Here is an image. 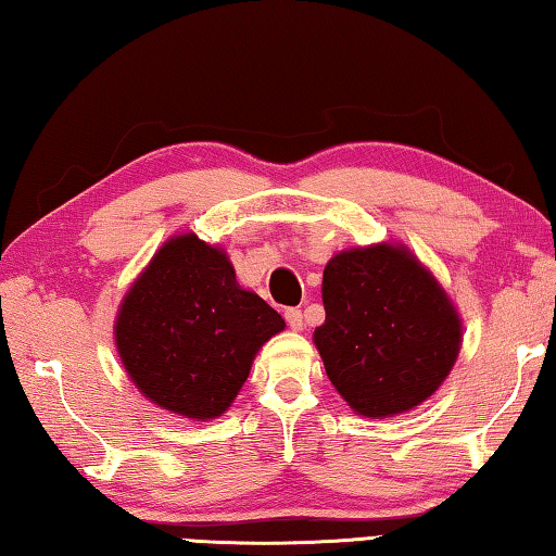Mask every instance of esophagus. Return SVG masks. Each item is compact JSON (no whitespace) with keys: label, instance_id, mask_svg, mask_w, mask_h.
I'll return each mask as SVG.
<instances>
[{"label":"esophagus","instance_id":"esophagus-1","mask_svg":"<svg viewBox=\"0 0 556 556\" xmlns=\"http://www.w3.org/2000/svg\"><path fill=\"white\" fill-rule=\"evenodd\" d=\"M286 323H288V327H290V329H293V332H300V329L305 327L303 313H300V309H295V307L286 309Z\"/></svg>","mask_w":556,"mask_h":556}]
</instances>
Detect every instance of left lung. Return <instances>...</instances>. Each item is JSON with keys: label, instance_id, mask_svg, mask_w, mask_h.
Masks as SVG:
<instances>
[{"label": "left lung", "instance_id": "1", "mask_svg": "<svg viewBox=\"0 0 556 556\" xmlns=\"http://www.w3.org/2000/svg\"><path fill=\"white\" fill-rule=\"evenodd\" d=\"M323 303L315 346L337 393L364 417L413 410L459 356V313L401 243L337 253L325 266Z\"/></svg>", "mask_w": 556, "mask_h": 556}]
</instances>
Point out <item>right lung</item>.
Segmentation results:
<instances>
[{"label": "right lung", "instance_id": "obj_1", "mask_svg": "<svg viewBox=\"0 0 556 556\" xmlns=\"http://www.w3.org/2000/svg\"><path fill=\"white\" fill-rule=\"evenodd\" d=\"M283 329L266 300L237 283L227 253L178 233L124 295L114 342L151 403L212 420L239 395L258 349Z\"/></svg>", "mask_w": 556, "mask_h": 556}]
</instances>
